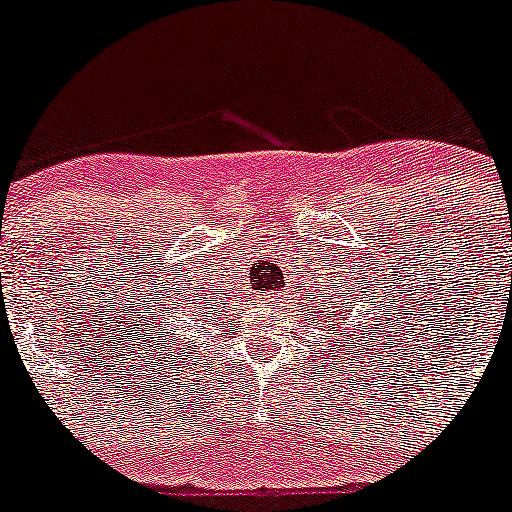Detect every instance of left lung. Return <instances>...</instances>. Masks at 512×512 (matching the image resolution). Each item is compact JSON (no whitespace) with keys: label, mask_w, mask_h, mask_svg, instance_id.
Segmentation results:
<instances>
[{"label":"left lung","mask_w":512,"mask_h":512,"mask_svg":"<svg viewBox=\"0 0 512 512\" xmlns=\"http://www.w3.org/2000/svg\"><path fill=\"white\" fill-rule=\"evenodd\" d=\"M359 290L356 291L355 288ZM364 292L365 295L361 296L360 293ZM323 298V305H318V310H321V318H326V326L323 328H336V326H346L343 331H348L351 336H356V326H364V321H369L371 310H374V323L376 326L384 328V323H381V310H376V303L384 305V295H374L371 290H366L364 285L356 283V285H341L338 283L336 288H333V293L328 290L326 295H321ZM374 323H369L371 328H374ZM366 328V326H364ZM369 331V328H366ZM391 333V331H386ZM364 338V333H358V341ZM384 341V336L381 333H371L369 338V346L374 341Z\"/></svg>","instance_id":"8db88e82"}]
</instances>
